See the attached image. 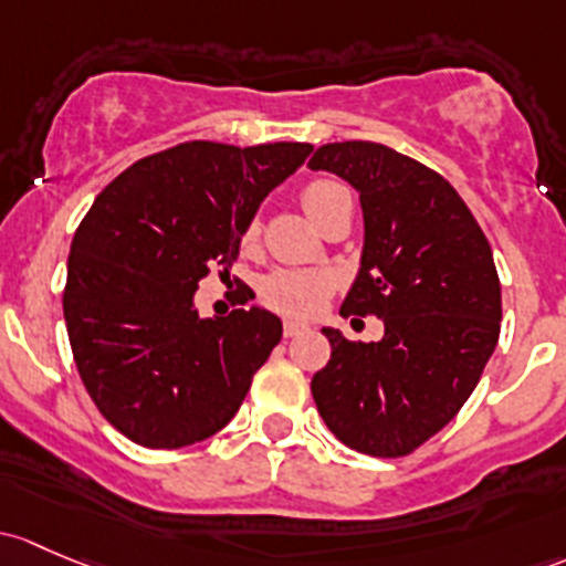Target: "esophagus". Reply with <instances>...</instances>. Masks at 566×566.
Wrapping results in <instances>:
<instances>
[{"instance_id": "34e87169", "label": "esophagus", "mask_w": 566, "mask_h": 566, "mask_svg": "<svg viewBox=\"0 0 566 566\" xmlns=\"http://www.w3.org/2000/svg\"><path fill=\"white\" fill-rule=\"evenodd\" d=\"M301 333H306V325L284 323V338H295V336H301Z\"/></svg>"}]
</instances>
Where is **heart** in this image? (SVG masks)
Instances as JSON below:
<instances>
[{
	"label": "heart",
	"instance_id": "1",
	"mask_svg": "<svg viewBox=\"0 0 566 566\" xmlns=\"http://www.w3.org/2000/svg\"><path fill=\"white\" fill-rule=\"evenodd\" d=\"M347 195V189L342 184L328 181V178H317V181L306 184L301 192V203L306 208L308 217L314 222H319V217L325 213L333 200ZM260 235V219H249V224L243 228V247H252ZM333 293V279L323 271H298V268H276L260 282V298L268 308L279 314H287V317H312L319 308L325 306V301Z\"/></svg>",
	"mask_w": 566,
	"mask_h": 566
}]
</instances>
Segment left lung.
<instances>
[{
  "mask_svg": "<svg viewBox=\"0 0 566 566\" xmlns=\"http://www.w3.org/2000/svg\"><path fill=\"white\" fill-rule=\"evenodd\" d=\"M360 192L366 247L344 317H379L382 342L325 328L312 377L317 412L358 453L401 458L467 403L502 328L491 243L448 178L382 143H325L308 159Z\"/></svg>",
  "mask_w": 566,
  "mask_h": 566,
  "instance_id": "left-lung-1",
  "label": "left lung"
}]
</instances>
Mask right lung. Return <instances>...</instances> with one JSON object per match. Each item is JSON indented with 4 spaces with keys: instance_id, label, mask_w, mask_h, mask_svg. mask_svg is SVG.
<instances>
[{
    "instance_id": "1",
    "label": "right lung",
    "mask_w": 566,
    "mask_h": 566,
    "mask_svg": "<svg viewBox=\"0 0 566 566\" xmlns=\"http://www.w3.org/2000/svg\"><path fill=\"white\" fill-rule=\"evenodd\" d=\"M308 151L178 143L129 165L83 217L62 295L70 347L103 418L135 444L187 448L228 426L282 338L276 314L203 319L192 298L211 268L228 273L249 219Z\"/></svg>"
}]
</instances>
